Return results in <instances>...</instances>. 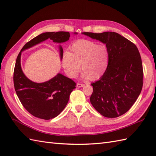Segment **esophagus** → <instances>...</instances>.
<instances>
[{"instance_id":"1","label":"esophagus","mask_w":156,"mask_h":156,"mask_svg":"<svg viewBox=\"0 0 156 156\" xmlns=\"http://www.w3.org/2000/svg\"><path fill=\"white\" fill-rule=\"evenodd\" d=\"M84 85H85V84H84L78 83L77 84H76V87H77V88H81V87H83Z\"/></svg>"}]
</instances>
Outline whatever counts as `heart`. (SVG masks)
<instances>
[{
    "label": "heart",
    "mask_w": 156,
    "mask_h": 156,
    "mask_svg": "<svg viewBox=\"0 0 156 156\" xmlns=\"http://www.w3.org/2000/svg\"><path fill=\"white\" fill-rule=\"evenodd\" d=\"M69 49L62 56V68L68 77L75 78L80 66L84 78L97 80L105 74L109 62L108 51L105 45L82 39L73 43Z\"/></svg>",
    "instance_id": "1"
}]
</instances>
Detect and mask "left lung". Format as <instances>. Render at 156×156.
Listing matches in <instances>:
<instances>
[{"mask_svg":"<svg viewBox=\"0 0 156 156\" xmlns=\"http://www.w3.org/2000/svg\"><path fill=\"white\" fill-rule=\"evenodd\" d=\"M82 34L106 45L109 62L100 80L92 83V105L108 118L125 114L133 106L143 87V66L137 48L131 41L115 32Z\"/></svg>","mask_w":156,"mask_h":156,"instance_id":"8db88e82","label":"left lung"}]
</instances>
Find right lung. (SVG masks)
<instances>
[{"instance_id":"add662e5","label":"right lung","mask_w":156,"mask_h":156,"mask_svg":"<svg viewBox=\"0 0 156 156\" xmlns=\"http://www.w3.org/2000/svg\"><path fill=\"white\" fill-rule=\"evenodd\" d=\"M69 33L66 31L44 33L27 42L16 58L13 74L16 93L23 107L35 117L49 120L60 114L68 103L69 94L76 88V83L59 73L49 80L42 83L30 80L21 69V53L48 39L62 44L69 40ZM59 49L62 59L63 49L60 45Z\"/></svg>"}]
</instances>
